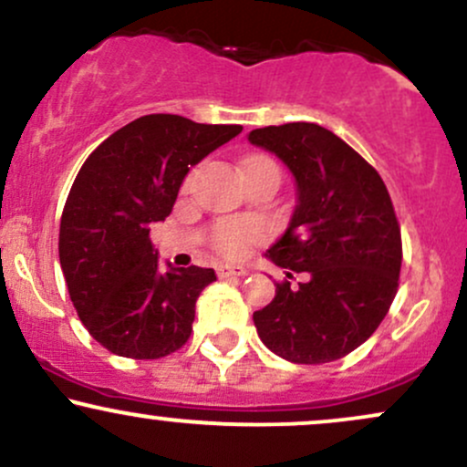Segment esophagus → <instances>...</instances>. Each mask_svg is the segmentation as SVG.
Instances as JSON below:
<instances>
[{"label":"esophagus","instance_id":"34e87169","mask_svg":"<svg viewBox=\"0 0 467 467\" xmlns=\"http://www.w3.org/2000/svg\"><path fill=\"white\" fill-rule=\"evenodd\" d=\"M217 276L219 278H244V276H248V270H244V267H233V265H219Z\"/></svg>","mask_w":467,"mask_h":467}]
</instances>
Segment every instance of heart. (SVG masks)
<instances>
[{
  "mask_svg": "<svg viewBox=\"0 0 467 467\" xmlns=\"http://www.w3.org/2000/svg\"><path fill=\"white\" fill-rule=\"evenodd\" d=\"M252 162H270L265 158H252ZM245 164V166H248ZM261 237H264V228L259 223H222L215 230V248L222 252V254L230 256V259H239L245 252L250 250L252 244H256Z\"/></svg>",
  "mask_w": 467,
  "mask_h": 467,
  "instance_id": "b5f03b06",
  "label": "heart"
}]
</instances>
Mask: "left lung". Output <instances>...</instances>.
<instances>
[{
	"mask_svg": "<svg viewBox=\"0 0 467 467\" xmlns=\"http://www.w3.org/2000/svg\"><path fill=\"white\" fill-rule=\"evenodd\" d=\"M275 153L296 184V206L267 259L303 272L298 287L276 283L270 305L252 314L261 342L296 364L345 358L387 316L401 267V234L378 171L314 122L248 133ZM287 276H292L287 272Z\"/></svg>",
	"mask_w": 467,
	"mask_h": 467,
	"instance_id": "1",
	"label": "left lung"
}]
</instances>
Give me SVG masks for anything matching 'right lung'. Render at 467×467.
<instances>
[{"label":"right lung","instance_id":"right-lung-1","mask_svg":"<svg viewBox=\"0 0 467 467\" xmlns=\"http://www.w3.org/2000/svg\"><path fill=\"white\" fill-rule=\"evenodd\" d=\"M241 130L149 114L111 133L80 166L61 215L58 259L78 318L105 349L155 360L189 340L215 270H162L149 233L171 215L191 166Z\"/></svg>","mask_w":467,"mask_h":467}]
</instances>
